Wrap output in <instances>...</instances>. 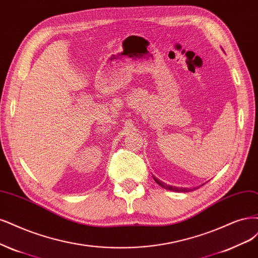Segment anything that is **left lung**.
Masks as SVG:
<instances>
[{
  "label": "left lung",
  "mask_w": 258,
  "mask_h": 258,
  "mask_svg": "<svg viewBox=\"0 0 258 258\" xmlns=\"http://www.w3.org/2000/svg\"><path fill=\"white\" fill-rule=\"evenodd\" d=\"M154 179H155V181L159 184V185H161L162 188H164V189H167V190H171V191H175V192H189V191H192L191 189H186V188H176V186H172V185H167L166 183H164V182H162L161 180H159V179H157L156 177H154Z\"/></svg>",
  "instance_id": "obj_1"
}]
</instances>
